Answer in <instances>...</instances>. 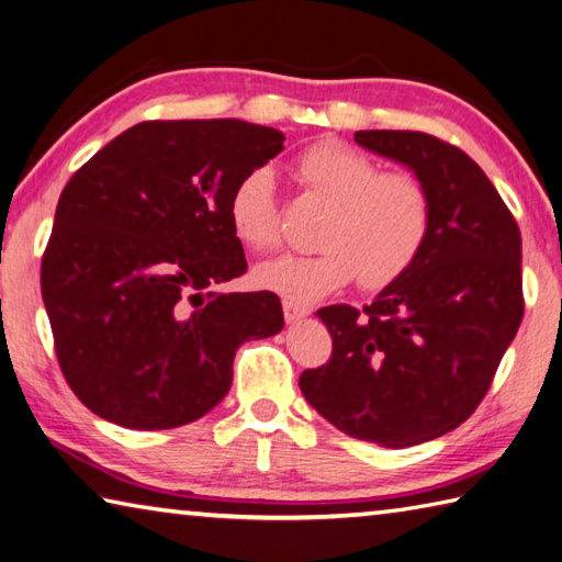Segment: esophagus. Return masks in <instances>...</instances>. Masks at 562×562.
Listing matches in <instances>:
<instances>
[{"label":"esophagus","mask_w":562,"mask_h":562,"mask_svg":"<svg viewBox=\"0 0 562 562\" xmlns=\"http://www.w3.org/2000/svg\"><path fill=\"white\" fill-rule=\"evenodd\" d=\"M282 312L288 322H297V319H302V316L310 314V307H304V304L294 302V300H282Z\"/></svg>","instance_id":"1"}]
</instances>
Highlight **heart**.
<instances>
[{
    "label": "heart",
    "mask_w": 562,
    "mask_h": 562,
    "mask_svg": "<svg viewBox=\"0 0 562 562\" xmlns=\"http://www.w3.org/2000/svg\"><path fill=\"white\" fill-rule=\"evenodd\" d=\"M300 187L326 203L310 255H284L255 270V282L294 302L341 290L356 274L369 290L395 282L423 252L432 226V201L411 171H381L363 151L319 139L292 165ZM228 223L252 252L280 248L282 226L268 169H255L231 191Z\"/></svg>",
    "instance_id": "obj_1"
}]
</instances>
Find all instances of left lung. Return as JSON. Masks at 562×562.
<instances>
[{"mask_svg": "<svg viewBox=\"0 0 562 562\" xmlns=\"http://www.w3.org/2000/svg\"><path fill=\"white\" fill-rule=\"evenodd\" d=\"M361 147L401 161L432 201L417 260L363 310L316 314L331 356L300 375L316 413L356 440L413 447L484 401L524 319L521 231L482 167L425 132L363 130Z\"/></svg>", "mask_w": 562, "mask_h": 562, "instance_id": "8db88e82", "label": "left lung"}]
</instances>
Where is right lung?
<instances>
[{"instance_id":"1","label":"right lung","mask_w":562,"mask_h":562,"mask_svg":"<svg viewBox=\"0 0 562 562\" xmlns=\"http://www.w3.org/2000/svg\"><path fill=\"white\" fill-rule=\"evenodd\" d=\"M243 120H147L60 191L41 294L64 379L88 411L169 430L216 407L243 341L282 329L272 292H216L248 270L236 183L282 151Z\"/></svg>"}]
</instances>
